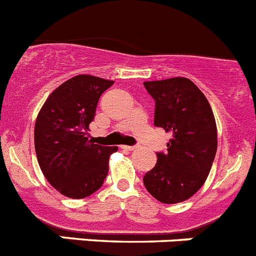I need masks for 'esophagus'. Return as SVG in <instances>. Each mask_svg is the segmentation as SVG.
<instances>
[{
    "label": "esophagus",
    "instance_id": "obj_1",
    "mask_svg": "<svg viewBox=\"0 0 256 256\" xmlns=\"http://www.w3.org/2000/svg\"><path fill=\"white\" fill-rule=\"evenodd\" d=\"M122 149H126V150H135V146H130V145H122Z\"/></svg>",
    "mask_w": 256,
    "mask_h": 256
}]
</instances>
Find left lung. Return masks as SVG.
I'll return each mask as SVG.
<instances>
[{
    "label": "left lung",
    "instance_id": "8db88e82",
    "mask_svg": "<svg viewBox=\"0 0 256 256\" xmlns=\"http://www.w3.org/2000/svg\"><path fill=\"white\" fill-rule=\"evenodd\" d=\"M156 100L154 125L171 132L166 153L142 178L152 196L164 204L188 200L204 185L217 153V125L206 96L190 79L145 82Z\"/></svg>",
    "mask_w": 256,
    "mask_h": 256
}]
</instances>
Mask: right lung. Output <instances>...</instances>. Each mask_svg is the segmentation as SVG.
Returning <instances> with one entry per match:
<instances>
[{
  "label": "right lung",
  "mask_w": 256,
  "mask_h": 256,
  "mask_svg": "<svg viewBox=\"0 0 256 256\" xmlns=\"http://www.w3.org/2000/svg\"><path fill=\"white\" fill-rule=\"evenodd\" d=\"M112 80L76 75L54 89L36 116L34 145L48 182L71 199L96 192L117 146L94 144L88 134L100 96Z\"/></svg>",
  "instance_id": "right-lung-1"
}]
</instances>
